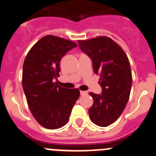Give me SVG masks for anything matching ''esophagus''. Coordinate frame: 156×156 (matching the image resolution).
I'll list each match as a JSON object with an SVG mask.
<instances>
[{"label":"esophagus","mask_w":156,"mask_h":156,"mask_svg":"<svg viewBox=\"0 0 156 156\" xmlns=\"http://www.w3.org/2000/svg\"><path fill=\"white\" fill-rule=\"evenodd\" d=\"M87 94V91H83V90H80V95H85Z\"/></svg>","instance_id":"1"}]
</instances>
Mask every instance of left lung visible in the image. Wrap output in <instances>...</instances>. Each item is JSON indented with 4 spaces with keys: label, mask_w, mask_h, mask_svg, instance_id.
<instances>
[{
    "label": "left lung",
    "mask_w": 156,
    "mask_h": 156,
    "mask_svg": "<svg viewBox=\"0 0 156 156\" xmlns=\"http://www.w3.org/2000/svg\"><path fill=\"white\" fill-rule=\"evenodd\" d=\"M78 44L91 58L102 87L101 94L89 93L94 99L89 116L94 124L108 126L120 116L129 100L132 85L129 59L121 47L108 37L78 41Z\"/></svg>",
    "instance_id": "obj_1"
}]
</instances>
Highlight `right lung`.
I'll return each instance as SVG.
<instances>
[{
  "label": "right lung",
  "mask_w": 156,
  "mask_h": 156,
  "mask_svg": "<svg viewBox=\"0 0 156 156\" xmlns=\"http://www.w3.org/2000/svg\"><path fill=\"white\" fill-rule=\"evenodd\" d=\"M76 43L48 35L32 47L23 68V87L30 112L47 129L62 127L80 97L77 88L67 89L53 82L60 72V60Z\"/></svg>",
  "instance_id": "add662e5"
}]
</instances>
